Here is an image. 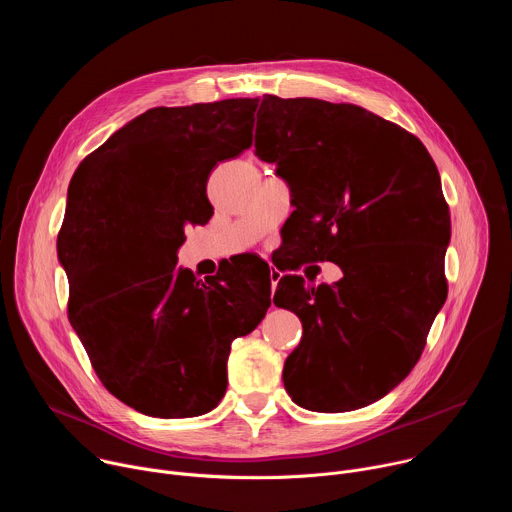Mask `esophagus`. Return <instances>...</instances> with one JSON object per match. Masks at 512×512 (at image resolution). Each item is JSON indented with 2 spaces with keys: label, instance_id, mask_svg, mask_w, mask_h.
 Segmentation results:
<instances>
[{
  "label": "esophagus",
  "instance_id": "34e87169",
  "mask_svg": "<svg viewBox=\"0 0 512 512\" xmlns=\"http://www.w3.org/2000/svg\"><path fill=\"white\" fill-rule=\"evenodd\" d=\"M269 279H271V289H275L277 283H279V279H281V271L275 269V267H271V269H269Z\"/></svg>",
  "mask_w": 512,
  "mask_h": 512
}]
</instances>
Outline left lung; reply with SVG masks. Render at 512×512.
<instances>
[{
	"mask_svg": "<svg viewBox=\"0 0 512 512\" xmlns=\"http://www.w3.org/2000/svg\"><path fill=\"white\" fill-rule=\"evenodd\" d=\"M255 154L291 188V249L344 273L334 285L279 279L273 304L304 326L285 360V391L320 413L371 405L411 373L448 296L440 172L403 127L306 97L263 95Z\"/></svg>",
	"mask_w": 512,
	"mask_h": 512,
	"instance_id": "obj_1",
	"label": "left lung"
}]
</instances>
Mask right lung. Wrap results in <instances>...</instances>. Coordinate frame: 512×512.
Instances as JSON below:
<instances>
[{"label": "right lung", "mask_w": 512, "mask_h": 512, "mask_svg": "<svg viewBox=\"0 0 512 512\" xmlns=\"http://www.w3.org/2000/svg\"><path fill=\"white\" fill-rule=\"evenodd\" d=\"M259 99L154 107L89 154L68 186L58 259L68 320L105 389L139 413H208L227 391L231 342L271 306L267 263L210 279L176 265L188 225L212 216V168L253 143Z\"/></svg>", "instance_id": "add662e5"}]
</instances>
